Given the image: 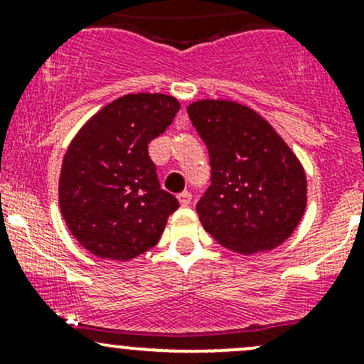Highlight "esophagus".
Returning a JSON list of instances; mask_svg holds the SVG:
<instances>
[{
	"instance_id": "esophagus-1",
	"label": "esophagus",
	"mask_w": 364,
	"mask_h": 364,
	"mask_svg": "<svg viewBox=\"0 0 364 364\" xmlns=\"http://www.w3.org/2000/svg\"><path fill=\"white\" fill-rule=\"evenodd\" d=\"M178 200H179V204L185 205V208H186V205H190V203H192V193H190V192H181L178 196Z\"/></svg>"
}]
</instances>
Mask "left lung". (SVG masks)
I'll use <instances>...</instances> for the list:
<instances>
[{"label": "left lung", "instance_id": "1", "mask_svg": "<svg viewBox=\"0 0 364 364\" xmlns=\"http://www.w3.org/2000/svg\"><path fill=\"white\" fill-rule=\"evenodd\" d=\"M186 111L208 146L211 165V185L197 203L205 232L243 255L277 248L304 215L303 165L247 105L199 100Z\"/></svg>", "mask_w": 364, "mask_h": 364}]
</instances>
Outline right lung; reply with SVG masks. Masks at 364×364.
I'll list each match as a JSON object with an SVG mask.
<instances>
[{
  "label": "right lung",
  "mask_w": 364,
  "mask_h": 364,
  "mask_svg": "<svg viewBox=\"0 0 364 364\" xmlns=\"http://www.w3.org/2000/svg\"><path fill=\"white\" fill-rule=\"evenodd\" d=\"M178 111L168 95H124L70 142L60 176L61 215L93 255L130 260L159 243L179 203L161 190L148 144Z\"/></svg>",
  "instance_id": "obj_1"
}]
</instances>
